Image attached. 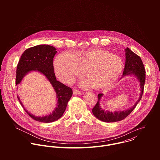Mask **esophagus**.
<instances>
[{"label": "esophagus", "mask_w": 160, "mask_h": 160, "mask_svg": "<svg viewBox=\"0 0 160 160\" xmlns=\"http://www.w3.org/2000/svg\"><path fill=\"white\" fill-rule=\"evenodd\" d=\"M73 94H75V95H77V94H82V92H80V90H77V89H76V88H74V89H73Z\"/></svg>", "instance_id": "1"}]
</instances>
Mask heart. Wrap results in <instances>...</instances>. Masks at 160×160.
<instances>
[{"label": "heart", "instance_id": "1", "mask_svg": "<svg viewBox=\"0 0 160 160\" xmlns=\"http://www.w3.org/2000/svg\"><path fill=\"white\" fill-rule=\"evenodd\" d=\"M54 69L58 78L67 84L82 76L86 69L88 77L82 80V85L102 89L118 79L123 70V61L109 51L88 49L80 51L76 55L68 52L60 54L54 61Z\"/></svg>", "mask_w": 160, "mask_h": 160}]
</instances>
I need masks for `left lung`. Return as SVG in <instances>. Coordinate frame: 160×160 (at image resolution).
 Returning <instances> with one entry per match:
<instances>
[{
    "mask_svg": "<svg viewBox=\"0 0 160 160\" xmlns=\"http://www.w3.org/2000/svg\"><path fill=\"white\" fill-rule=\"evenodd\" d=\"M125 56L126 61L123 75L125 76L130 74H133L136 77H138L140 82V88L141 91V97L138 102H136L135 104L130 109H127L125 111H117L112 113V112L104 111L99 106V101L103 94H99L98 101L93 108L92 112L97 118L104 122H116L125 119L130 115L137 104H138L142 98L144 92V87L146 80V71L141 58L132 52L129 48L125 49Z\"/></svg>",
    "mask_w": 160,
    "mask_h": 160,
    "instance_id": "8db88e82",
    "label": "left lung"
}]
</instances>
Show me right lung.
Listing matches in <instances>:
<instances>
[{
    "instance_id": "1",
    "label": "right lung",
    "mask_w": 160,
    "mask_h": 160,
    "mask_svg": "<svg viewBox=\"0 0 160 160\" xmlns=\"http://www.w3.org/2000/svg\"><path fill=\"white\" fill-rule=\"evenodd\" d=\"M55 48L49 45H38L28 48L22 53L17 65L16 85L21 83L22 78L27 73L37 70L47 77L57 94L58 107L49 115L37 117L31 115L24 109L32 119L37 122L50 123L60 118L73 94V90L70 87L56 80L53 66V58L57 52ZM18 99L21 105L23 107L18 96Z\"/></svg>"
}]
</instances>
